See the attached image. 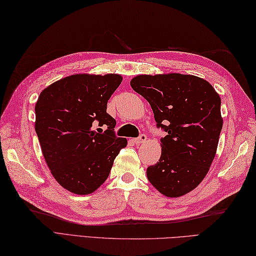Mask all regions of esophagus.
Here are the masks:
<instances>
[{"instance_id": "1", "label": "esophagus", "mask_w": 256, "mask_h": 256, "mask_svg": "<svg viewBox=\"0 0 256 256\" xmlns=\"http://www.w3.org/2000/svg\"><path fill=\"white\" fill-rule=\"evenodd\" d=\"M146 140V134H141L139 138L134 139V142L136 143V144H140V143H143Z\"/></svg>"}]
</instances>
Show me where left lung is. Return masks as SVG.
Segmentation results:
<instances>
[{"label":"left lung","mask_w":256,"mask_h":256,"mask_svg":"<svg viewBox=\"0 0 256 256\" xmlns=\"http://www.w3.org/2000/svg\"><path fill=\"white\" fill-rule=\"evenodd\" d=\"M130 86L150 103L158 127L167 132L158 162L146 170L148 182L165 196H182L202 182L216 155L220 98L210 82L193 74H139Z\"/></svg>","instance_id":"obj_1"}]
</instances>
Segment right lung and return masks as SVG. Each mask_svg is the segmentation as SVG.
Instances as JSON below:
<instances>
[{"label": "right lung", "mask_w": 256, "mask_h": 256, "mask_svg": "<svg viewBox=\"0 0 256 256\" xmlns=\"http://www.w3.org/2000/svg\"><path fill=\"white\" fill-rule=\"evenodd\" d=\"M122 80L117 74H72L46 86L36 103L43 156L56 182L74 194L98 189L127 146L126 138L114 134L116 120L106 113Z\"/></svg>", "instance_id": "right-lung-1"}]
</instances>
